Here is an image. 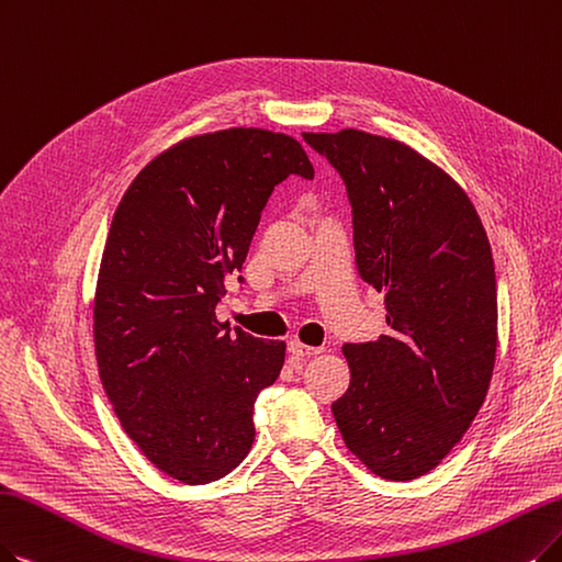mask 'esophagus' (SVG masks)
Wrapping results in <instances>:
<instances>
[{"mask_svg": "<svg viewBox=\"0 0 562 562\" xmlns=\"http://www.w3.org/2000/svg\"><path fill=\"white\" fill-rule=\"evenodd\" d=\"M288 352L293 355V359H297V362H302V359H308L313 355H321L323 348H313V346H306V344H300V341H290Z\"/></svg>", "mask_w": 562, "mask_h": 562, "instance_id": "1", "label": "esophagus"}]
</instances>
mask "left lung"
Masks as SVG:
<instances>
[{"label": "left lung", "mask_w": 562, "mask_h": 562, "mask_svg": "<svg viewBox=\"0 0 562 562\" xmlns=\"http://www.w3.org/2000/svg\"><path fill=\"white\" fill-rule=\"evenodd\" d=\"M346 182L357 272L385 293L387 334L346 344L350 385L331 403L373 475L434 470L486 398L498 346L496 269L465 191L419 151L367 131L302 133Z\"/></svg>", "instance_id": "8db88e82"}]
</instances>
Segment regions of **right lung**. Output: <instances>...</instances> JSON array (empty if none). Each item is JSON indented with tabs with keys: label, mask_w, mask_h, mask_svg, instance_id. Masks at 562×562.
Here are the masks:
<instances>
[{
	"label": "right lung",
	"mask_w": 562,
	"mask_h": 562,
	"mask_svg": "<svg viewBox=\"0 0 562 562\" xmlns=\"http://www.w3.org/2000/svg\"><path fill=\"white\" fill-rule=\"evenodd\" d=\"M288 175L313 179V166L285 133H203L151 159L112 216L94 295L99 375L126 436L182 484L244 461L256 398L281 373L285 344L231 331L216 304Z\"/></svg>",
	"instance_id": "right-lung-1"
}]
</instances>
